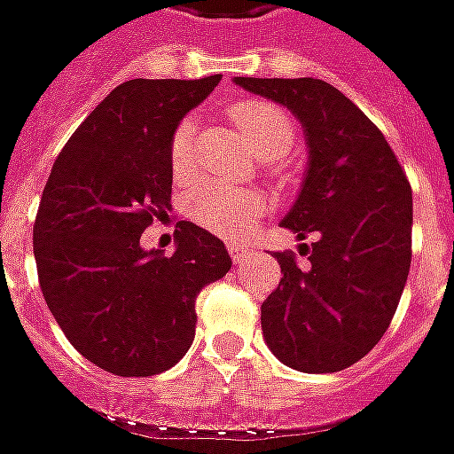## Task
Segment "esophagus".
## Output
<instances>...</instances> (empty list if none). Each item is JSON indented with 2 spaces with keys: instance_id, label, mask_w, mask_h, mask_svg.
<instances>
[{
  "instance_id": "esophagus-1",
  "label": "esophagus",
  "mask_w": 454,
  "mask_h": 454,
  "mask_svg": "<svg viewBox=\"0 0 454 454\" xmlns=\"http://www.w3.org/2000/svg\"><path fill=\"white\" fill-rule=\"evenodd\" d=\"M228 253H231V258H233V262H243V260L248 258L250 250L246 248V246H238V243H231V246H228Z\"/></svg>"
}]
</instances>
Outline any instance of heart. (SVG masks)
I'll return each instance as SVG.
<instances>
[{
  "label": "heart",
  "mask_w": 454,
  "mask_h": 454,
  "mask_svg": "<svg viewBox=\"0 0 454 454\" xmlns=\"http://www.w3.org/2000/svg\"><path fill=\"white\" fill-rule=\"evenodd\" d=\"M228 115L238 132L260 160H282L293 150L294 122L282 107L262 100H240L231 106ZM194 117H186L174 129L169 142V164L176 179L189 176L194 167ZM186 211L199 226L223 238H238L253 228L262 216V196L248 189H233L223 184H199L186 199Z\"/></svg>",
  "instance_id": "1"
}]
</instances>
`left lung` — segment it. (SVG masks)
Masks as SVG:
<instances>
[{"instance_id": "obj_1", "label": "left lung", "mask_w": 454, "mask_h": 454, "mask_svg": "<svg viewBox=\"0 0 454 454\" xmlns=\"http://www.w3.org/2000/svg\"><path fill=\"white\" fill-rule=\"evenodd\" d=\"M287 107L307 145L300 194L280 221L315 236L300 268L275 253L282 280L260 307L262 337L290 369L334 373L379 344L411 270L413 194L381 129L317 78H233Z\"/></svg>"}]
</instances>
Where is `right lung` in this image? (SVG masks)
Segmentation results:
<instances>
[{
  "instance_id": "obj_1",
  "label": "right lung",
  "mask_w": 454,
  "mask_h": 454,
  "mask_svg": "<svg viewBox=\"0 0 454 454\" xmlns=\"http://www.w3.org/2000/svg\"><path fill=\"white\" fill-rule=\"evenodd\" d=\"M218 81L117 85L66 142L41 194L43 300L73 347L115 376L172 369L194 341L196 297L231 270L223 240L192 221H179L174 255L139 246L172 208L174 129Z\"/></svg>"
}]
</instances>
